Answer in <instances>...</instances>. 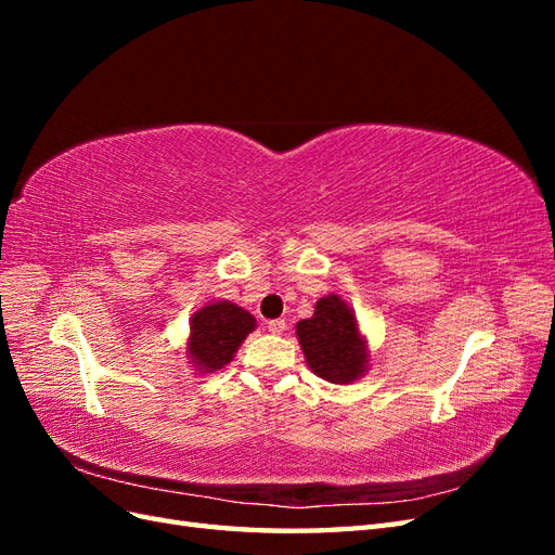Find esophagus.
Masks as SVG:
<instances>
[{"mask_svg":"<svg viewBox=\"0 0 555 555\" xmlns=\"http://www.w3.org/2000/svg\"><path fill=\"white\" fill-rule=\"evenodd\" d=\"M268 331H271L273 335H282L284 331H287V322H284V319H271V322H268Z\"/></svg>","mask_w":555,"mask_h":555,"instance_id":"1","label":"esophagus"}]
</instances>
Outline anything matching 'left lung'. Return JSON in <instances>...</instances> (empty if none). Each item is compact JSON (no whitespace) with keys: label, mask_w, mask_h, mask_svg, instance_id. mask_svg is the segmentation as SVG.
I'll list each match as a JSON object with an SVG mask.
<instances>
[{"label":"left lung","mask_w":555,"mask_h":555,"mask_svg":"<svg viewBox=\"0 0 555 555\" xmlns=\"http://www.w3.org/2000/svg\"><path fill=\"white\" fill-rule=\"evenodd\" d=\"M296 338L310 371L331 384L357 382L371 365L357 314L338 294L317 300L314 314L296 324Z\"/></svg>","instance_id":"left-lung-1"}]
</instances>
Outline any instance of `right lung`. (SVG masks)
<instances>
[{"mask_svg":"<svg viewBox=\"0 0 555 555\" xmlns=\"http://www.w3.org/2000/svg\"><path fill=\"white\" fill-rule=\"evenodd\" d=\"M257 319L231 300H212L190 319L188 359L198 373H215L233 359Z\"/></svg>","mask_w":555,"mask_h":555,"instance_id":"right-lung-1","label":"right lung"}]
</instances>
